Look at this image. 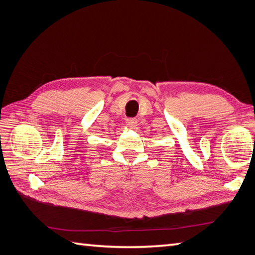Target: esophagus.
<instances>
[{"label": "esophagus", "mask_w": 255, "mask_h": 255, "mask_svg": "<svg viewBox=\"0 0 255 255\" xmlns=\"http://www.w3.org/2000/svg\"><path fill=\"white\" fill-rule=\"evenodd\" d=\"M127 125L131 128H136L138 126V121L136 118H128L127 119Z\"/></svg>", "instance_id": "esophagus-1"}]
</instances>
